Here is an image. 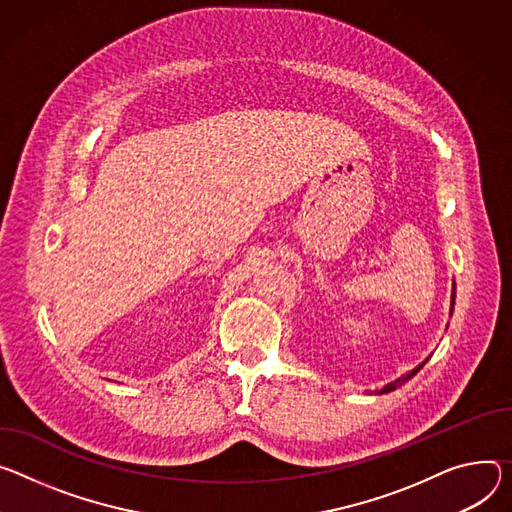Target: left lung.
I'll return each mask as SVG.
<instances>
[{
  "instance_id": "8db88e82",
  "label": "left lung",
  "mask_w": 512,
  "mask_h": 512,
  "mask_svg": "<svg viewBox=\"0 0 512 512\" xmlns=\"http://www.w3.org/2000/svg\"><path fill=\"white\" fill-rule=\"evenodd\" d=\"M453 306H455V284H453V288H451V308H449V312H451V314H453ZM425 363H427V359H425V361H423V363H421V365H418V367H414V369H412V371H408V374H406V376H402V378H398V380H394V382H392V384H386V386H384V388H382V390H376V392H367V394H388V392H392V390H396V388H398V386H402V384H404V382H408V380H410V378H412V376H414V374H416V371H418V369H421V367H423V365H425Z\"/></svg>"
}]
</instances>
